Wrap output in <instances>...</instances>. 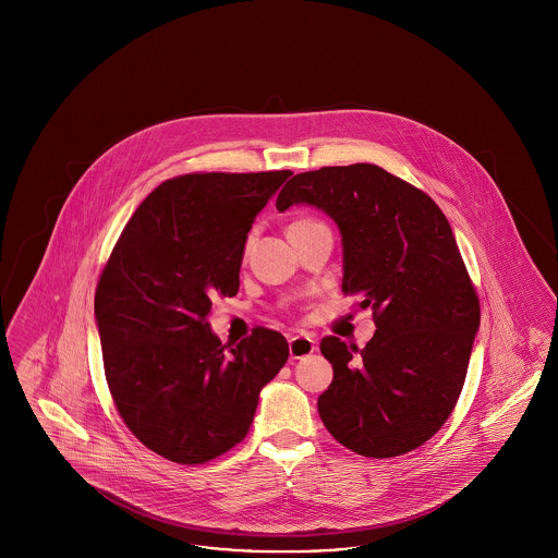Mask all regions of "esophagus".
Masks as SVG:
<instances>
[{"mask_svg": "<svg viewBox=\"0 0 558 558\" xmlns=\"http://www.w3.org/2000/svg\"><path fill=\"white\" fill-rule=\"evenodd\" d=\"M318 349L316 341L307 335H294L289 337V351H291V360H301L310 353H314Z\"/></svg>", "mask_w": 558, "mask_h": 558, "instance_id": "34e87169", "label": "esophagus"}]
</instances>
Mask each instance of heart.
Listing matches in <instances>:
<instances>
[{
    "label": "heart",
    "mask_w": 558,
    "mask_h": 558,
    "mask_svg": "<svg viewBox=\"0 0 558 558\" xmlns=\"http://www.w3.org/2000/svg\"><path fill=\"white\" fill-rule=\"evenodd\" d=\"M314 223H318V221H314V219H296V221H292L289 230H294V228H307V226H314Z\"/></svg>",
    "instance_id": "obj_1"
}]
</instances>
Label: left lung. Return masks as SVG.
Wrapping results in <instances>:
<instances>
[{
  "mask_svg": "<svg viewBox=\"0 0 558 558\" xmlns=\"http://www.w3.org/2000/svg\"><path fill=\"white\" fill-rule=\"evenodd\" d=\"M312 205L343 242V292L371 307L364 349L322 341L332 383L318 398L330 435L360 456L393 458L428 441L460 398L478 330V296L446 215L378 165L294 175L276 209Z\"/></svg>",
  "mask_w": 558,
  "mask_h": 558,
  "instance_id": "obj_1",
  "label": "left lung"
}]
</instances>
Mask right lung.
Returning <instances> with one entry per match:
<instances>
[{
	"mask_svg": "<svg viewBox=\"0 0 558 558\" xmlns=\"http://www.w3.org/2000/svg\"><path fill=\"white\" fill-rule=\"evenodd\" d=\"M292 171L187 173L135 209L100 274L94 314L108 389L133 435L203 464L248 433L259 393L289 360L267 328L226 351L207 316L234 296L246 234Z\"/></svg>",
	"mask_w": 558,
	"mask_h": 558,
	"instance_id": "add662e5",
	"label": "right lung"
}]
</instances>
